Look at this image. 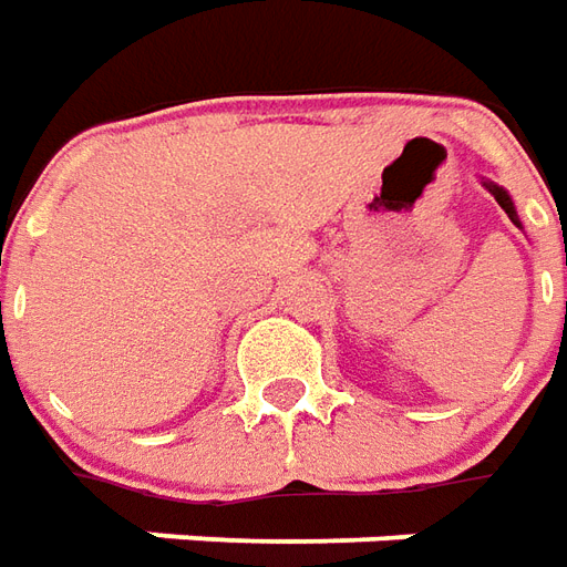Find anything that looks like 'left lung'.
Wrapping results in <instances>:
<instances>
[{"label":"left lung","mask_w":567,"mask_h":567,"mask_svg":"<svg viewBox=\"0 0 567 567\" xmlns=\"http://www.w3.org/2000/svg\"><path fill=\"white\" fill-rule=\"evenodd\" d=\"M485 188H488V192H492V195H495L497 204H501V207H504V210H507L509 219H513V223H516V226H519V216H516V207H513V200H509L507 192H504V188H501V186H495V183H485ZM519 228H522V226H519ZM565 320H567V302H565Z\"/></svg>","instance_id":"left-lung-1"}]
</instances>
